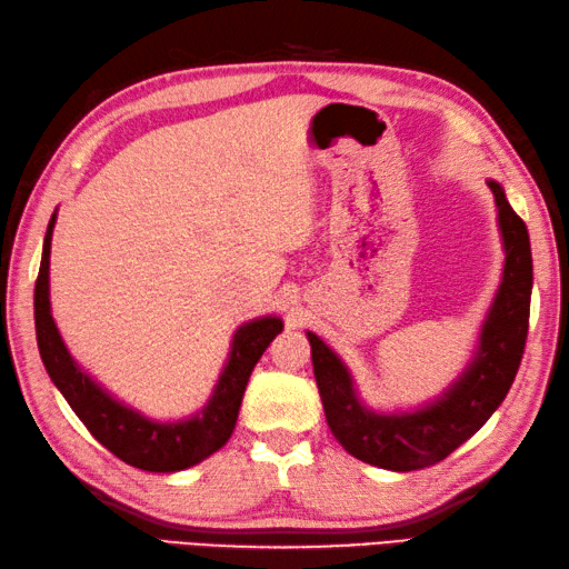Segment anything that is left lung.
Wrapping results in <instances>:
<instances>
[{
  "label": "left lung",
  "instance_id": "1",
  "mask_svg": "<svg viewBox=\"0 0 569 569\" xmlns=\"http://www.w3.org/2000/svg\"><path fill=\"white\" fill-rule=\"evenodd\" d=\"M488 186L496 196L506 242V272L480 335L478 357L441 401L406 416L367 411L353 396L345 363L317 335L307 331L327 423L345 451L363 463L401 473L441 463L488 421L516 381L530 325L532 252L528 228L510 208L506 192L492 180Z\"/></svg>",
  "mask_w": 569,
  "mask_h": 569
}]
</instances>
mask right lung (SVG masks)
I'll return each instance as SVG.
<instances>
[{
    "label": "right lung",
    "mask_w": 569,
    "mask_h": 569,
    "mask_svg": "<svg viewBox=\"0 0 569 569\" xmlns=\"http://www.w3.org/2000/svg\"><path fill=\"white\" fill-rule=\"evenodd\" d=\"M53 220L57 218L51 216L34 287L37 345L51 381L57 383L73 413L81 418V423L89 428L96 441L109 448L116 458L133 468L151 470V473H173V470L196 466L220 451L232 436L244 386H248L254 363L282 331V321L277 317H264L240 327L232 341L228 367H224L218 389L202 416L183 423L148 421L141 413L126 409L123 403L113 401L109 393L99 389L63 347L49 312V252Z\"/></svg>",
    "instance_id": "right-lung-1"
}]
</instances>
